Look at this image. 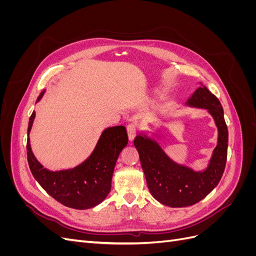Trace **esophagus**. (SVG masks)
<instances>
[{
	"label": "esophagus",
	"instance_id": "34e87169",
	"mask_svg": "<svg viewBox=\"0 0 256 256\" xmlns=\"http://www.w3.org/2000/svg\"><path fill=\"white\" fill-rule=\"evenodd\" d=\"M127 132H128L129 141H134V138L136 136V132H138L136 124H130V125L127 126Z\"/></svg>",
	"mask_w": 256,
	"mask_h": 256
}]
</instances>
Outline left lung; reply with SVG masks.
I'll return each mask as SVG.
<instances>
[{
	"mask_svg": "<svg viewBox=\"0 0 256 256\" xmlns=\"http://www.w3.org/2000/svg\"><path fill=\"white\" fill-rule=\"evenodd\" d=\"M186 104L206 109L218 127V144L204 171L194 172L177 164L164 152L154 136L138 134L134 142L150 192L158 202L170 207H187L198 203L219 184L226 164L228 131L218 98L202 86Z\"/></svg>",
	"mask_w": 256,
	"mask_h": 256,
	"instance_id": "8db88e82",
	"label": "left lung"
}]
</instances>
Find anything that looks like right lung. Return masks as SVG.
I'll return each instance as SVG.
<instances>
[{
  "instance_id": "1",
  "label": "right lung",
  "mask_w": 256,
  "mask_h": 256,
  "mask_svg": "<svg viewBox=\"0 0 256 256\" xmlns=\"http://www.w3.org/2000/svg\"><path fill=\"white\" fill-rule=\"evenodd\" d=\"M44 90L38 96V102ZM35 118V112L28 120L26 154L30 172L42 189L54 200L67 207L88 209L100 204L111 190V182L116 161L128 136L124 126L106 128L99 138L90 156L74 168L49 171L35 158L30 148L28 134Z\"/></svg>"
}]
</instances>
